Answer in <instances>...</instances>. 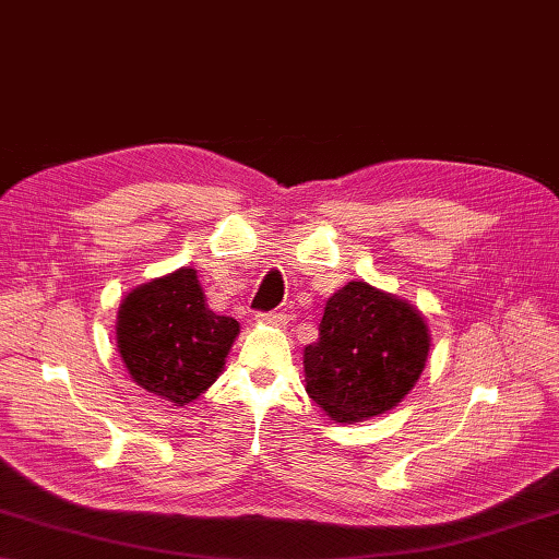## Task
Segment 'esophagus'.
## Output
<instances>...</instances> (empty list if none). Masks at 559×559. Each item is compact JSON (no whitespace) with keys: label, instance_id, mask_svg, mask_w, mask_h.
Returning a JSON list of instances; mask_svg holds the SVG:
<instances>
[{"label":"esophagus","instance_id":"obj_1","mask_svg":"<svg viewBox=\"0 0 559 559\" xmlns=\"http://www.w3.org/2000/svg\"><path fill=\"white\" fill-rule=\"evenodd\" d=\"M257 319L269 323V325H278L283 328L285 323H288V317H285L283 311H266V313H257Z\"/></svg>","mask_w":559,"mask_h":559}]
</instances>
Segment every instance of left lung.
Returning a JSON list of instances; mask_svg holds the SVG:
<instances>
[{
  "label": "left lung",
  "instance_id": "left-lung-1",
  "mask_svg": "<svg viewBox=\"0 0 559 559\" xmlns=\"http://www.w3.org/2000/svg\"><path fill=\"white\" fill-rule=\"evenodd\" d=\"M427 352L416 309L352 281L328 299L319 340L305 349L307 394L337 423L380 416L413 390Z\"/></svg>",
  "mask_w": 559,
  "mask_h": 559
}]
</instances>
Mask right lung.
<instances>
[{
    "label": "right lung",
    "mask_w": 559,
    "mask_h": 559,
    "mask_svg": "<svg viewBox=\"0 0 559 559\" xmlns=\"http://www.w3.org/2000/svg\"><path fill=\"white\" fill-rule=\"evenodd\" d=\"M240 325L207 309L193 269L155 278L124 297L118 349L134 382L171 404H189L219 378Z\"/></svg>",
    "instance_id": "right-lung-1"
}]
</instances>
